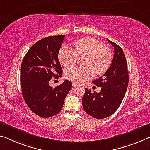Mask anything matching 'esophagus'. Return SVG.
I'll return each mask as SVG.
<instances>
[{"instance_id":"obj_1","label":"esophagus","mask_w":150,"mask_h":150,"mask_svg":"<svg viewBox=\"0 0 150 150\" xmlns=\"http://www.w3.org/2000/svg\"><path fill=\"white\" fill-rule=\"evenodd\" d=\"M72 86H73L74 88H76V87H78V86H79V85L77 84H76V83H73V84H72Z\"/></svg>"}]
</instances>
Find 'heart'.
I'll return each mask as SVG.
<instances>
[{"instance_id":"1","label":"heart","mask_w":150,"mask_h":150,"mask_svg":"<svg viewBox=\"0 0 150 150\" xmlns=\"http://www.w3.org/2000/svg\"><path fill=\"white\" fill-rule=\"evenodd\" d=\"M74 49L64 46L59 51L58 59L64 66H70L77 60L78 56H86L84 67L72 66L66 69L64 76L77 84H82L93 76L94 72L103 75L110 68L112 54L102 42L92 37H84L73 42Z\"/></svg>"}]
</instances>
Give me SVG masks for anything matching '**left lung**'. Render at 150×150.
<instances>
[{
  "label": "left lung",
  "instance_id": "left-lung-1",
  "mask_svg": "<svg viewBox=\"0 0 150 150\" xmlns=\"http://www.w3.org/2000/svg\"><path fill=\"white\" fill-rule=\"evenodd\" d=\"M107 40L114 47V56L110 68L105 74L93 81L100 93H91L85 88L82 97L84 111L94 118L101 119L112 115L123 100L129 83L127 64L123 50L116 43Z\"/></svg>",
  "mask_w": 150,
  "mask_h": 150
}]
</instances>
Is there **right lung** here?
Returning a JSON list of instances; mask_svg holds the SVG:
<instances>
[{"label": "right lung", "mask_w": 150, "mask_h": 150, "mask_svg": "<svg viewBox=\"0 0 150 150\" xmlns=\"http://www.w3.org/2000/svg\"><path fill=\"white\" fill-rule=\"evenodd\" d=\"M65 35L41 39L27 52L21 66V86L24 100L34 113L49 118L59 113L72 88V82L64 80L55 88L50 86L52 78L62 76L58 54Z\"/></svg>", "instance_id": "1"}]
</instances>
